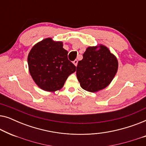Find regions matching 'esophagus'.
I'll return each instance as SVG.
<instances>
[{"mask_svg":"<svg viewBox=\"0 0 146 146\" xmlns=\"http://www.w3.org/2000/svg\"><path fill=\"white\" fill-rule=\"evenodd\" d=\"M73 63H74V64L76 66L77 64H78V60H75L74 61H73Z\"/></svg>","mask_w":146,"mask_h":146,"instance_id":"34e87169","label":"esophagus"}]
</instances>
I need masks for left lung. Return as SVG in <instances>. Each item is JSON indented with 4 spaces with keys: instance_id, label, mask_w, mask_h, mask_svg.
I'll use <instances>...</instances> for the list:
<instances>
[{
    "instance_id": "8db88e82",
    "label": "left lung",
    "mask_w": 146,
    "mask_h": 146,
    "mask_svg": "<svg viewBox=\"0 0 146 146\" xmlns=\"http://www.w3.org/2000/svg\"><path fill=\"white\" fill-rule=\"evenodd\" d=\"M117 68V58L107 47L90 46L83 54V59L78 63L77 78L84 90L96 92L110 84Z\"/></svg>"
}]
</instances>
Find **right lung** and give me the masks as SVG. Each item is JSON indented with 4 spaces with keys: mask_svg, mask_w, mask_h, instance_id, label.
I'll list each match as a JSON object with an SVG mask.
<instances>
[{
    "mask_svg": "<svg viewBox=\"0 0 146 146\" xmlns=\"http://www.w3.org/2000/svg\"><path fill=\"white\" fill-rule=\"evenodd\" d=\"M29 72L41 89L54 92L61 89L76 67L68 58V51L62 42L48 38L37 43L28 56Z\"/></svg>",
    "mask_w": 146,
    "mask_h": 146,
    "instance_id": "1",
    "label": "right lung"
}]
</instances>
